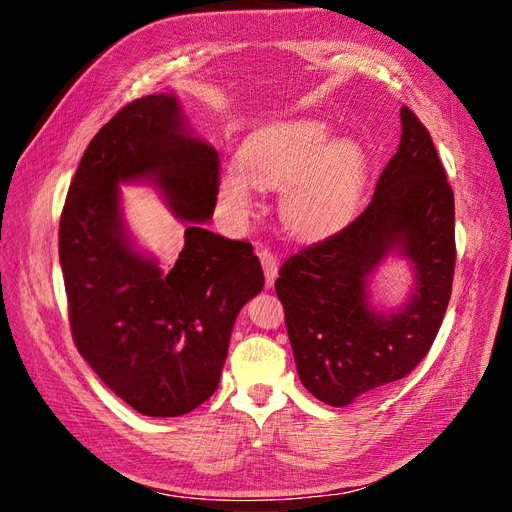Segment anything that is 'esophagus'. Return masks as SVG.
<instances>
[{
    "label": "esophagus",
    "mask_w": 512,
    "mask_h": 512,
    "mask_svg": "<svg viewBox=\"0 0 512 512\" xmlns=\"http://www.w3.org/2000/svg\"><path fill=\"white\" fill-rule=\"evenodd\" d=\"M258 256H260V262H262V269H265L267 288H273V284L277 280V271H280V262H277V258L269 250H260Z\"/></svg>",
    "instance_id": "esophagus-1"
}]
</instances>
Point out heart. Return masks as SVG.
Masks as SVG:
<instances>
[{
	"label": "heart",
	"instance_id": "b5f03b06",
	"mask_svg": "<svg viewBox=\"0 0 512 512\" xmlns=\"http://www.w3.org/2000/svg\"><path fill=\"white\" fill-rule=\"evenodd\" d=\"M218 179L222 207L247 218L254 211V189L282 190L280 213L299 239L335 235L354 215L367 183L369 158L350 136H333L320 121L273 123L252 134Z\"/></svg>",
	"mask_w": 512,
	"mask_h": 512
}]
</instances>
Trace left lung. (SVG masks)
<instances>
[{
	"mask_svg": "<svg viewBox=\"0 0 512 512\" xmlns=\"http://www.w3.org/2000/svg\"><path fill=\"white\" fill-rule=\"evenodd\" d=\"M401 141L367 209L335 237L280 269L275 292L305 389L342 408L408 376L425 359L451 299L455 198L431 136L401 106ZM411 262L415 284L399 308L370 301L381 262Z\"/></svg>",
	"mask_w": 512,
	"mask_h": 512,
	"instance_id": "obj_1",
	"label": "left lung"
}]
</instances>
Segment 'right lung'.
<instances>
[{
	"label": "right lung",
	"instance_id": "right-lung-1",
	"mask_svg": "<svg viewBox=\"0 0 512 512\" xmlns=\"http://www.w3.org/2000/svg\"><path fill=\"white\" fill-rule=\"evenodd\" d=\"M218 151L173 94L134 100L94 136L59 222L70 327L83 359L145 416H181L220 384L241 307L265 286L250 243L207 230ZM149 184L188 221L174 269L135 245L120 185Z\"/></svg>",
	"mask_w": 512,
	"mask_h": 512
}]
</instances>
